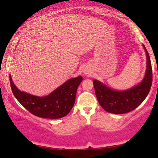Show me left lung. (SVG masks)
<instances>
[{"label": "left lung", "mask_w": 158, "mask_h": 158, "mask_svg": "<svg viewBox=\"0 0 158 158\" xmlns=\"http://www.w3.org/2000/svg\"><path fill=\"white\" fill-rule=\"evenodd\" d=\"M146 54V69L142 81L131 88L116 90L98 80H93L95 95L98 103L104 110L114 114H124L134 110L146 99L152 84V64L148 53L143 45Z\"/></svg>", "instance_id": "1"}]
</instances>
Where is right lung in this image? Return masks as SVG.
Masks as SVG:
<instances>
[{
  "label": "right lung",
  "mask_w": 158,
  "mask_h": 158,
  "mask_svg": "<svg viewBox=\"0 0 158 158\" xmlns=\"http://www.w3.org/2000/svg\"><path fill=\"white\" fill-rule=\"evenodd\" d=\"M12 93L21 104L34 116L46 118L64 117L73 107L82 76L66 81L46 96H36L19 90L10 75Z\"/></svg>",
  "instance_id": "1"
}]
</instances>
